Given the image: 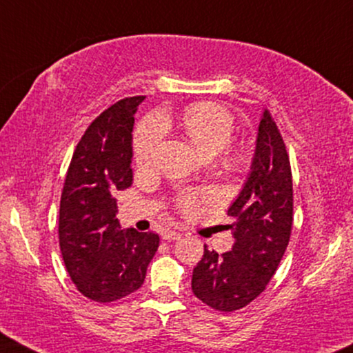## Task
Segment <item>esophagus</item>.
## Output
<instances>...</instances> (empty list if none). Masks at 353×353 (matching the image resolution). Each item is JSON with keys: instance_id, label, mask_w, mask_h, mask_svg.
<instances>
[{"instance_id": "obj_1", "label": "esophagus", "mask_w": 353, "mask_h": 353, "mask_svg": "<svg viewBox=\"0 0 353 353\" xmlns=\"http://www.w3.org/2000/svg\"><path fill=\"white\" fill-rule=\"evenodd\" d=\"M181 236H182L181 231H174V230H164L163 231V239H168V241L179 239Z\"/></svg>"}]
</instances>
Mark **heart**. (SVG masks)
<instances>
[{
  "label": "heart",
  "instance_id": "heart-1",
  "mask_svg": "<svg viewBox=\"0 0 353 353\" xmlns=\"http://www.w3.org/2000/svg\"><path fill=\"white\" fill-rule=\"evenodd\" d=\"M182 130L203 158H213L228 145L234 132V119L225 107L215 102H197L187 107L181 119ZM164 137V122L159 115L148 117L138 127L135 137V158L138 164H148ZM199 197L185 194L181 205L195 207Z\"/></svg>",
  "mask_w": 353,
  "mask_h": 353
}]
</instances>
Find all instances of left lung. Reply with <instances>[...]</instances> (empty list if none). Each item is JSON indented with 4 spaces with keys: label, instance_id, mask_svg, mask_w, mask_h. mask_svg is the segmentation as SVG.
<instances>
[{
    "label": "left lung",
    "instance_id": "1",
    "mask_svg": "<svg viewBox=\"0 0 353 353\" xmlns=\"http://www.w3.org/2000/svg\"><path fill=\"white\" fill-rule=\"evenodd\" d=\"M228 225L234 244L218 256L205 246L192 272V292L218 311H236L264 292L288 246L293 223V184L283 138L264 110L256 150L243 189L231 207Z\"/></svg>",
    "mask_w": 353,
    "mask_h": 353
}]
</instances>
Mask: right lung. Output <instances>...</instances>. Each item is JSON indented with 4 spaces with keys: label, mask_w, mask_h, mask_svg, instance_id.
<instances>
[{
    "label": "right lung",
    "mask_w": 353,
    "mask_h": 353,
    "mask_svg": "<svg viewBox=\"0 0 353 353\" xmlns=\"http://www.w3.org/2000/svg\"><path fill=\"white\" fill-rule=\"evenodd\" d=\"M145 96L127 97L88 127L61 192L58 236L66 270L84 296L110 303L137 292L158 251L159 236L122 230L117 190L133 181V123Z\"/></svg>",
    "instance_id": "add662e5"
}]
</instances>
